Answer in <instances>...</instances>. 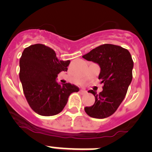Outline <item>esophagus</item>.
<instances>
[{"mask_svg": "<svg viewBox=\"0 0 152 152\" xmlns=\"http://www.w3.org/2000/svg\"><path fill=\"white\" fill-rule=\"evenodd\" d=\"M80 94H85L87 93V91H86V90H83V89H80Z\"/></svg>", "mask_w": 152, "mask_h": 152, "instance_id": "obj_1", "label": "esophagus"}]
</instances>
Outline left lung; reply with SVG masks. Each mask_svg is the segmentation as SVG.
Wrapping results in <instances>:
<instances>
[{
	"instance_id": "1",
	"label": "left lung",
	"mask_w": 152,
	"mask_h": 152,
	"mask_svg": "<svg viewBox=\"0 0 152 152\" xmlns=\"http://www.w3.org/2000/svg\"><path fill=\"white\" fill-rule=\"evenodd\" d=\"M100 66L99 80L103 83V91L97 94L93 90L88 92L94 95L95 102L85 107L88 116L103 119L113 115L126 94L132 80L134 63L127 49L113 44H103L83 56Z\"/></svg>"
}]
</instances>
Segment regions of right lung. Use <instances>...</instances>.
Wrapping results in <instances>:
<instances>
[{
	"label": "right lung",
	"mask_w": 152,
	"mask_h": 152,
	"mask_svg": "<svg viewBox=\"0 0 152 152\" xmlns=\"http://www.w3.org/2000/svg\"><path fill=\"white\" fill-rule=\"evenodd\" d=\"M70 61H60L55 51L43 44L26 48L20 58V77L28 105L42 116L59 114L72 92L79 88L71 83L60 84L58 75L67 72Z\"/></svg>",
	"instance_id": "1"
}]
</instances>
